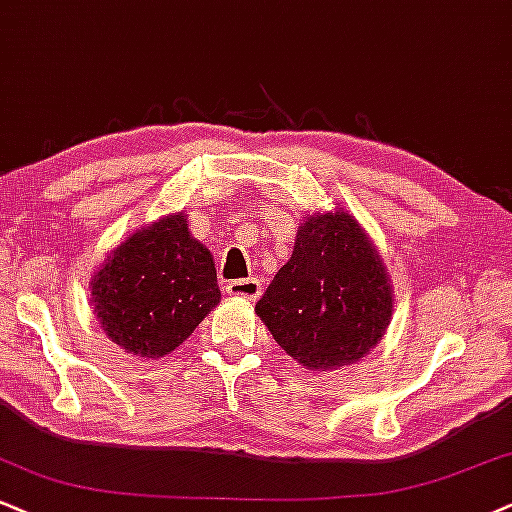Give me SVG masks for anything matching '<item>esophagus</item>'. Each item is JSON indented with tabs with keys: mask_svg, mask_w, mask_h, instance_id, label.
<instances>
[{
	"mask_svg": "<svg viewBox=\"0 0 512 512\" xmlns=\"http://www.w3.org/2000/svg\"><path fill=\"white\" fill-rule=\"evenodd\" d=\"M225 292L230 296H244V299L254 301L261 296V280H256V277H246V280H232L227 282Z\"/></svg>",
	"mask_w": 512,
	"mask_h": 512,
	"instance_id": "obj_1",
	"label": "esophagus"
}]
</instances>
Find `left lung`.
Here are the masks:
<instances>
[{
  "label": "left lung",
  "instance_id": "1",
  "mask_svg": "<svg viewBox=\"0 0 512 512\" xmlns=\"http://www.w3.org/2000/svg\"><path fill=\"white\" fill-rule=\"evenodd\" d=\"M389 275L370 237L346 211L301 223L292 258L256 313L275 342L308 370H337L375 349L391 320Z\"/></svg>",
  "mask_w": 512,
  "mask_h": 512
}]
</instances>
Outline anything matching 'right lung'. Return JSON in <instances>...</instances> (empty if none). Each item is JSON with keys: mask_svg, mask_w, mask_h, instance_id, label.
Returning a JSON list of instances; mask_svg holds the SVG:
<instances>
[{"mask_svg": "<svg viewBox=\"0 0 512 512\" xmlns=\"http://www.w3.org/2000/svg\"><path fill=\"white\" fill-rule=\"evenodd\" d=\"M218 301L216 263L192 237L185 213L137 230L92 277L99 325L142 358L178 349Z\"/></svg>", "mask_w": 512, "mask_h": 512, "instance_id": "obj_1", "label": "right lung"}]
</instances>
